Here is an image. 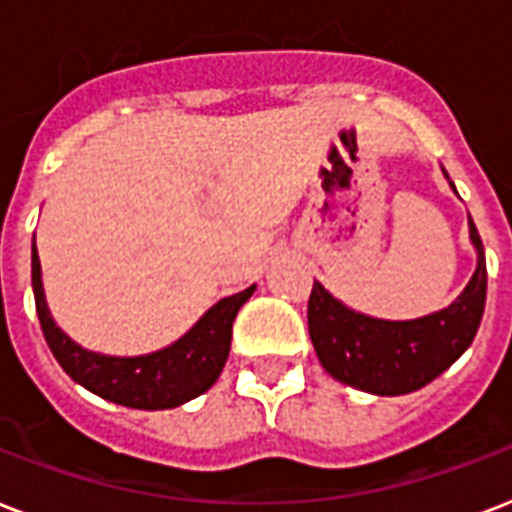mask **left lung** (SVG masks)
<instances>
[{
	"label": "left lung",
	"mask_w": 512,
	"mask_h": 512,
	"mask_svg": "<svg viewBox=\"0 0 512 512\" xmlns=\"http://www.w3.org/2000/svg\"><path fill=\"white\" fill-rule=\"evenodd\" d=\"M478 249L473 279L449 308L414 321H380L337 303L319 281L308 300V332L321 366L335 380L374 396H401L436 380L468 350L486 305V257L476 225Z\"/></svg>",
	"instance_id": "8db88e82"
}]
</instances>
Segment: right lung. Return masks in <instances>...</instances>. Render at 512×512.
Masks as SVG:
<instances>
[{
    "instance_id": "obj_1",
    "label": "right lung",
    "mask_w": 512,
    "mask_h": 512,
    "mask_svg": "<svg viewBox=\"0 0 512 512\" xmlns=\"http://www.w3.org/2000/svg\"><path fill=\"white\" fill-rule=\"evenodd\" d=\"M31 284H34L36 313H39L44 340L50 345L52 356L63 366V372L92 390L95 396L130 409H172L212 388L228 361L233 319L255 292V287H249L212 305L199 324L170 348L138 358H116L79 348L55 327L44 303L42 268H39L36 247L31 249Z\"/></svg>"
}]
</instances>
